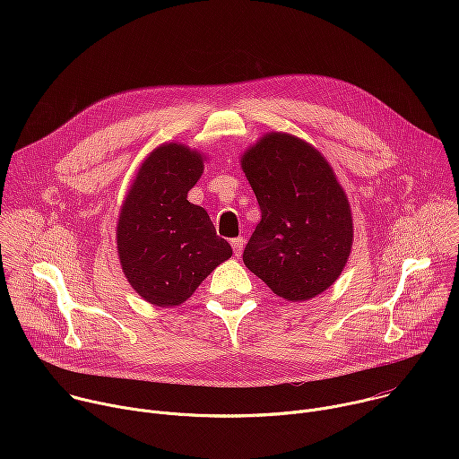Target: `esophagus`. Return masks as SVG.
<instances>
[{"label":"esophagus","instance_id":"esophagus-1","mask_svg":"<svg viewBox=\"0 0 459 459\" xmlns=\"http://www.w3.org/2000/svg\"><path fill=\"white\" fill-rule=\"evenodd\" d=\"M230 245H232V248H234V254L239 257L241 255V252H243V245H245V239L239 236V238H234V239H230Z\"/></svg>","mask_w":459,"mask_h":459}]
</instances>
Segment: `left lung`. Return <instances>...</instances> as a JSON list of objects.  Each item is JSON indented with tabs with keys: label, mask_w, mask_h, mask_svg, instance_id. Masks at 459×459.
Wrapping results in <instances>:
<instances>
[{
	"label": "left lung",
	"mask_w": 459,
	"mask_h": 459,
	"mask_svg": "<svg viewBox=\"0 0 459 459\" xmlns=\"http://www.w3.org/2000/svg\"><path fill=\"white\" fill-rule=\"evenodd\" d=\"M261 221L243 264L271 290L305 301L342 274L352 247L347 195L325 158L289 134H267L241 161Z\"/></svg>",
	"instance_id": "left-lung-1"
}]
</instances>
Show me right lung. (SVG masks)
<instances>
[{
	"label": "right lung",
	"mask_w": 459,
	"mask_h": 459,
	"mask_svg": "<svg viewBox=\"0 0 459 459\" xmlns=\"http://www.w3.org/2000/svg\"><path fill=\"white\" fill-rule=\"evenodd\" d=\"M202 172V154L161 145L126 194L117 223L119 261L128 283L152 305L183 303L232 255L207 211L186 200Z\"/></svg>",
	"instance_id": "add662e5"
}]
</instances>
